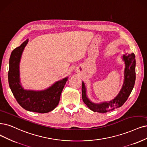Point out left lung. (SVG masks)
Returning <instances> with one entry per match:
<instances>
[{
    "label": "left lung",
    "instance_id": "1",
    "mask_svg": "<svg viewBox=\"0 0 147 147\" xmlns=\"http://www.w3.org/2000/svg\"><path fill=\"white\" fill-rule=\"evenodd\" d=\"M125 62L124 81L122 88L119 94L110 101L95 104L92 102L86 95V89L85 84H82V100L85 104L94 112L104 113L112 111L123 105L131 94L136 80V60L134 53L125 54L122 56Z\"/></svg>",
    "mask_w": 147,
    "mask_h": 147
}]
</instances>
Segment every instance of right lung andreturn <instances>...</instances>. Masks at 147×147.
<instances>
[{"label": "right lung", "mask_w": 147, "mask_h": 147, "mask_svg": "<svg viewBox=\"0 0 147 147\" xmlns=\"http://www.w3.org/2000/svg\"><path fill=\"white\" fill-rule=\"evenodd\" d=\"M28 42V39H26L19 47L16 48L11 54L8 71L9 87L18 104L25 110L40 113H48L58 105L68 77L57 81L44 90H25L20 82L19 63L22 54Z\"/></svg>", "instance_id": "add662e5"}]
</instances>
